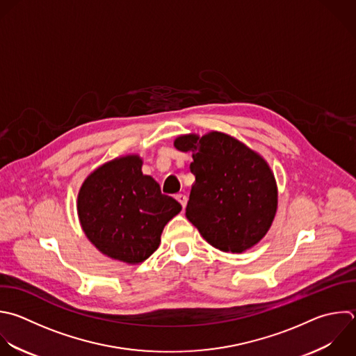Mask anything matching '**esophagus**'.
<instances>
[{
    "label": "esophagus",
    "instance_id": "34e87169",
    "mask_svg": "<svg viewBox=\"0 0 356 356\" xmlns=\"http://www.w3.org/2000/svg\"><path fill=\"white\" fill-rule=\"evenodd\" d=\"M175 197H177V200H178L181 204H182V207L185 209V206H186V202H188V197H186V195H184V193H178Z\"/></svg>",
    "mask_w": 356,
    "mask_h": 356
}]
</instances>
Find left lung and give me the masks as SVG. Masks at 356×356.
<instances>
[{
  "label": "left lung",
  "instance_id": "1",
  "mask_svg": "<svg viewBox=\"0 0 356 356\" xmlns=\"http://www.w3.org/2000/svg\"><path fill=\"white\" fill-rule=\"evenodd\" d=\"M192 152L195 182L186 218L216 249L242 253L268 232L278 206V189L267 161L236 138L211 131L174 140Z\"/></svg>",
  "mask_w": 356,
  "mask_h": 356
}]
</instances>
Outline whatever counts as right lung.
<instances>
[{
  "instance_id": "obj_1",
  "label": "right lung",
  "mask_w": 356,
  "mask_h": 356,
  "mask_svg": "<svg viewBox=\"0 0 356 356\" xmlns=\"http://www.w3.org/2000/svg\"><path fill=\"white\" fill-rule=\"evenodd\" d=\"M142 165L139 154L104 163L86 177L76 202L88 239L107 257L128 264L145 261L159 248L167 222L182 210Z\"/></svg>"
}]
</instances>
